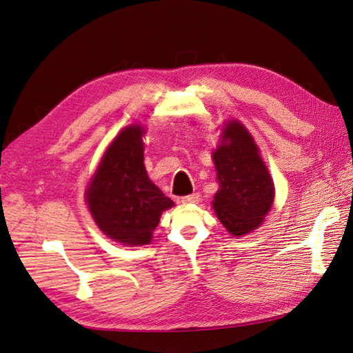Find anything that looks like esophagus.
<instances>
[{
    "mask_svg": "<svg viewBox=\"0 0 353 353\" xmlns=\"http://www.w3.org/2000/svg\"><path fill=\"white\" fill-rule=\"evenodd\" d=\"M181 201L185 203V205H188V203H197L199 201V194L194 193V194H190V196H184V197H181Z\"/></svg>",
    "mask_w": 353,
    "mask_h": 353,
    "instance_id": "1",
    "label": "esophagus"
}]
</instances>
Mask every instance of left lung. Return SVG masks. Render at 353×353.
Segmentation results:
<instances>
[{"mask_svg": "<svg viewBox=\"0 0 353 353\" xmlns=\"http://www.w3.org/2000/svg\"><path fill=\"white\" fill-rule=\"evenodd\" d=\"M212 153L219 188L212 206L232 236L258 228L274 203V183L250 132L239 121H230Z\"/></svg>", "mask_w": 353, "mask_h": 353, "instance_id": "obj_1", "label": "left lung"}]
</instances>
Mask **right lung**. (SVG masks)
I'll list each match as a JSON object with an SVG mask.
<instances>
[{"instance_id":"obj_1","label":"right lung","mask_w":353,"mask_h":353,"mask_svg":"<svg viewBox=\"0 0 353 353\" xmlns=\"http://www.w3.org/2000/svg\"><path fill=\"white\" fill-rule=\"evenodd\" d=\"M143 135L140 125L122 130L85 190L99 228L113 241L126 245L150 243L162 212L174 206L147 175Z\"/></svg>"}]
</instances>
